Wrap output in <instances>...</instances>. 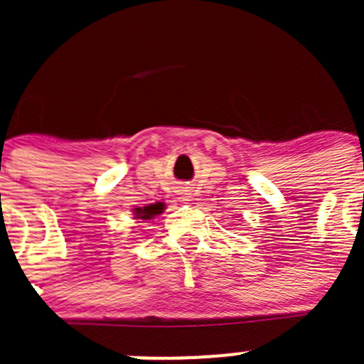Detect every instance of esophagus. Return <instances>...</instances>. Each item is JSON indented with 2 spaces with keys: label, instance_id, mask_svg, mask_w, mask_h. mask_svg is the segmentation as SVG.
<instances>
[{
  "label": "esophagus",
  "instance_id": "obj_1",
  "mask_svg": "<svg viewBox=\"0 0 364 364\" xmlns=\"http://www.w3.org/2000/svg\"><path fill=\"white\" fill-rule=\"evenodd\" d=\"M179 199H181V200H188V193L179 192Z\"/></svg>",
  "mask_w": 364,
  "mask_h": 364
}]
</instances>
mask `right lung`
<instances>
[{
    "instance_id": "right-lung-1",
    "label": "right lung",
    "mask_w": 364,
    "mask_h": 364,
    "mask_svg": "<svg viewBox=\"0 0 364 364\" xmlns=\"http://www.w3.org/2000/svg\"><path fill=\"white\" fill-rule=\"evenodd\" d=\"M165 209V205L161 203H156V204H149V205H144V208H135V216L137 218H142V220H149L153 218L155 215H160L161 211Z\"/></svg>"
}]
</instances>
